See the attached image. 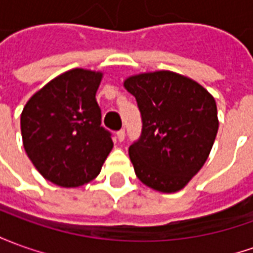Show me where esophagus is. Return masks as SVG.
Wrapping results in <instances>:
<instances>
[{
  "label": "esophagus",
  "instance_id": "obj_1",
  "mask_svg": "<svg viewBox=\"0 0 253 253\" xmlns=\"http://www.w3.org/2000/svg\"><path fill=\"white\" fill-rule=\"evenodd\" d=\"M117 139H118V142H124V140H125V130H118V132H117Z\"/></svg>",
  "mask_w": 253,
  "mask_h": 253
}]
</instances>
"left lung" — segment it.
Returning a JSON list of instances; mask_svg holds the SVG:
<instances>
[{"mask_svg": "<svg viewBox=\"0 0 253 253\" xmlns=\"http://www.w3.org/2000/svg\"><path fill=\"white\" fill-rule=\"evenodd\" d=\"M136 97L142 135L129 147L139 180L161 193L182 190L210 156L216 137V102L189 77L168 70L124 81Z\"/></svg>", "mask_w": 253, "mask_h": 253, "instance_id": "obj_1", "label": "left lung"}]
</instances>
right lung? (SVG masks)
Listing matches in <instances>:
<instances>
[{
  "mask_svg": "<svg viewBox=\"0 0 253 253\" xmlns=\"http://www.w3.org/2000/svg\"><path fill=\"white\" fill-rule=\"evenodd\" d=\"M100 71L73 69L29 99L20 116L23 146L37 170L62 187H78L99 175L113 149L96 90Z\"/></svg>",
  "mask_w": 253,
  "mask_h": 253,
  "instance_id": "add662e5",
  "label": "right lung"
}]
</instances>
